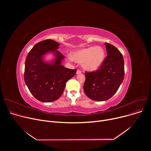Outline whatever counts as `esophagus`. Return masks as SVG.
Masks as SVG:
<instances>
[{"label":"esophagus","mask_w":151,"mask_h":151,"mask_svg":"<svg viewBox=\"0 0 151 151\" xmlns=\"http://www.w3.org/2000/svg\"><path fill=\"white\" fill-rule=\"evenodd\" d=\"M81 73V71L80 70H77L76 71V74L78 75V74H80Z\"/></svg>","instance_id":"esophagus-1"}]
</instances>
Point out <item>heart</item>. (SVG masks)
Here are the masks:
<instances>
[{"mask_svg":"<svg viewBox=\"0 0 151 151\" xmlns=\"http://www.w3.org/2000/svg\"><path fill=\"white\" fill-rule=\"evenodd\" d=\"M72 57L68 56V59L83 63L84 70L93 71L97 70L102 65L105 58V52L101 46H90L74 51Z\"/></svg>","mask_w":151,"mask_h":151,"instance_id":"heart-1","label":"heart"}]
</instances>
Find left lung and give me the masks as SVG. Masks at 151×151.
I'll list each match as a JSON object with an SVG mask.
<instances>
[{"label": "left lung", "instance_id": "obj_1", "mask_svg": "<svg viewBox=\"0 0 151 151\" xmlns=\"http://www.w3.org/2000/svg\"><path fill=\"white\" fill-rule=\"evenodd\" d=\"M108 55L100 68L86 73L84 91L89 99L106 101L117 91L124 78V61L121 52L109 43H105Z\"/></svg>", "mask_w": 151, "mask_h": 151}]
</instances>
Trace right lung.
Returning <instances> with one entry per match:
<instances>
[{
  "instance_id": "obj_1",
  "label": "right lung",
  "mask_w": 151,
  "mask_h": 151,
  "mask_svg": "<svg viewBox=\"0 0 151 151\" xmlns=\"http://www.w3.org/2000/svg\"><path fill=\"white\" fill-rule=\"evenodd\" d=\"M59 44L52 40L37 43L29 52L25 62L24 81L38 100L51 102L58 100L64 91L66 83L76 74L62 65L65 57L59 51ZM52 53L51 61L44 60L45 55Z\"/></svg>"
}]
</instances>
